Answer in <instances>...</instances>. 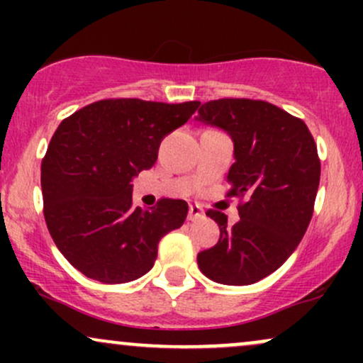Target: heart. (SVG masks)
<instances>
[{"instance_id": "1", "label": "heart", "mask_w": 363, "mask_h": 363, "mask_svg": "<svg viewBox=\"0 0 363 363\" xmlns=\"http://www.w3.org/2000/svg\"><path fill=\"white\" fill-rule=\"evenodd\" d=\"M208 138H210V135H208Z\"/></svg>"}]
</instances>
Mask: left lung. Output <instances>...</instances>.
Segmentation results:
<instances>
[{
	"label": "left lung",
	"mask_w": 363,
	"mask_h": 363,
	"mask_svg": "<svg viewBox=\"0 0 363 363\" xmlns=\"http://www.w3.org/2000/svg\"><path fill=\"white\" fill-rule=\"evenodd\" d=\"M181 104L106 99L62 119L40 165L44 218L62 256L102 283L138 280L184 223L181 201L136 199L131 179L157 162Z\"/></svg>",
	"instance_id": "8db88e82"
}]
</instances>
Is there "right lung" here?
Masks as SVG:
<instances>
[{
	"instance_id": "1",
	"label": "right lung",
	"mask_w": 363,
	"mask_h": 363,
	"mask_svg": "<svg viewBox=\"0 0 363 363\" xmlns=\"http://www.w3.org/2000/svg\"><path fill=\"white\" fill-rule=\"evenodd\" d=\"M199 119L234 140L227 198L235 208L216 215L220 239L198 254V266L216 283L251 285L277 272L309 227L320 179L318 148L301 119L264 101H211Z\"/></svg>"
}]
</instances>
